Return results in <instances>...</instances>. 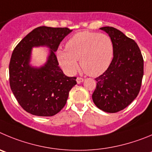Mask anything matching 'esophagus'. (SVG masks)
<instances>
[{"mask_svg": "<svg viewBox=\"0 0 152 152\" xmlns=\"http://www.w3.org/2000/svg\"><path fill=\"white\" fill-rule=\"evenodd\" d=\"M83 81H84V79H83V78L78 77L77 79H76V83H77L78 84H80V83H82Z\"/></svg>", "mask_w": 152, "mask_h": 152, "instance_id": "obj_1", "label": "esophagus"}]
</instances>
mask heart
I'll list each match as a JSON object with an SVG mask.
<instances>
[{
	"label": "heart",
	"mask_w": 152,
	"mask_h": 152,
	"mask_svg": "<svg viewBox=\"0 0 152 152\" xmlns=\"http://www.w3.org/2000/svg\"><path fill=\"white\" fill-rule=\"evenodd\" d=\"M114 46L106 34L83 31L73 35L66 43V49L57 51L59 64L69 75H73L80 66L91 76L104 73L111 64Z\"/></svg>",
	"instance_id": "heart-1"
}]
</instances>
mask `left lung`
<instances>
[{
	"instance_id": "8db88e82",
	"label": "left lung",
	"mask_w": 152,
	"mask_h": 152,
	"mask_svg": "<svg viewBox=\"0 0 152 152\" xmlns=\"http://www.w3.org/2000/svg\"><path fill=\"white\" fill-rule=\"evenodd\" d=\"M114 46L113 58L106 71L96 78L92 99L97 108L114 113L126 108L140 92L143 76V58L134 39L113 27H103Z\"/></svg>"
}]
</instances>
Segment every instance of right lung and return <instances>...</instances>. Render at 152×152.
<instances>
[{
  "label": "right lung",
  "instance_id": "obj_1",
  "mask_svg": "<svg viewBox=\"0 0 152 152\" xmlns=\"http://www.w3.org/2000/svg\"><path fill=\"white\" fill-rule=\"evenodd\" d=\"M73 30L42 26L35 28L15 46L9 66L10 85L17 101L28 113L37 116H52L63 109L76 77L66 76L55 52L64 38ZM50 49L47 61L39 67L30 64L32 49Z\"/></svg>",
  "mask_w": 152,
  "mask_h": 152
}]
</instances>
